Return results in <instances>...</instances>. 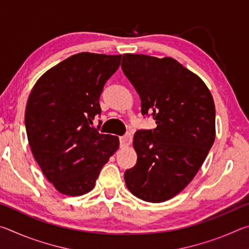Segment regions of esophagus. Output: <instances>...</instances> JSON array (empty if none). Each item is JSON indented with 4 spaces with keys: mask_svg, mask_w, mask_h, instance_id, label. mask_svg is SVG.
Segmentation results:
<instances>
[{
    "mask_svg": "<svg viewBox=\"0 0 249 249\" xmlns=\"http://www.w3.org/2000/svg\"><path fill=\"white\" fill-rule=\"evenodd\" d=\"M132 134H130L129 132L126 133L124 136H122L120 138V142H121V146H128L130 145V142H132Z\"/></svg>",
    "mask_w": 249,
    "mask_h": 249,
    "instance_id": "1",
    "label": "esophagus"
}]
</instances>
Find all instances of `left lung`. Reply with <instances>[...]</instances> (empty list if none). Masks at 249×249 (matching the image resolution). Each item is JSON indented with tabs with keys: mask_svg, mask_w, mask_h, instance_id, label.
Instances as JSON below:
<instances>
[{
	"mask_svg": "<svg viewBox=\"0 0 249 249\" xmlns=\"http://www.w3.org/2000/svg\"><path fill=\"white\" fill-rule=\"evenodd\" d=\"M122 70L157 127L134 135L137 162L124 174L140 199L159 203L191 182L215 140V105L208 87L174 58L125 53Z\"/></svg>",
	"mask_w": 249,
	"mask_h": 249,
	"instance_id": "obj_1",
	"label": "left lung"
}]
</instances>
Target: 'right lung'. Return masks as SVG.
<instances>
[{"label":"right lung","instance_id":"1","mask_svg":"<svg viewBox=\"0 0 249 249\" xmlns=\"http://www.w3.org/2000/svg\"><path fill=\"white\" fill-rule=\"evenodd\" d=\"M122 54L80 53L44 73L34 86L25 127L34 158L49 182L67 196L94 188L102 167L119 148L117 136L100 134V95Z\"/></svg>","mask_w":249,"mask_h":249}]
</instances>
